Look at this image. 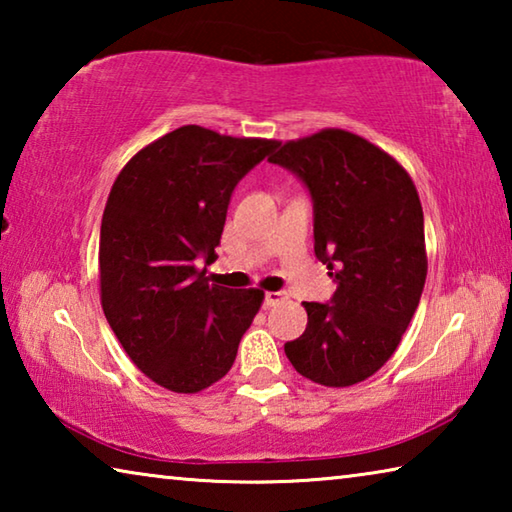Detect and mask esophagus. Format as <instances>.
I'll use <instances>...</instances> for the list:
<instances>
[{"label":"esophagus","instance_id":"1","mask_svg":"<svg viewBox=\"0 0 512 512\" xmlns=\"http://www.w3.org/2000/svg\"><path fill=\"white\" fill-rule=\"evenodd\" d=\"M284 300H287V293H284V291H266V296H264L266 307H275V305H280V302H284Z\"/></svg>","mask_w":512,"mask_h":512}]
</instances>
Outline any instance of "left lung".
I'll use <instances>...</instances> for the list:
<instances>
[{"label":"left lung","mask_w":512,"mask_h":512,"mask_svg":"<svg viewBox=\"0 0 512 512\" xmlns=\"http://www.w3.org/2000/svg\"><path fill=\"white\" fill-rule=\"evenodd\" d=\"M314 198V253L339 282L332 302H305L307 329L284 352L302 377L345 388L393 357L427 280L418 189L391 153L343 128L277 144L268 158Z\"/></svg>","instance_id":"obj_1"}]
</instances>
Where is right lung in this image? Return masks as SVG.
I'll return each mask as SVG.
<instances>
[{
	"label": "right lung",
	"mask_w": 512,
	"mask_h": 512,
	"mask_svg": "<svg viewBox=\"0 0 512 512\" xmlns=\"http://www.w3.org/2000/svg\"><path fill=\"white\" fill-rule=\"evenodd\" d=\"M277 140L189 124L146 144L119 171L101 219V307L128 357L173 393L228 375L264 302L210 284L230 196Z\"/></svg>",
	"instance_id": "right-lung-1"
}]
</instances>
